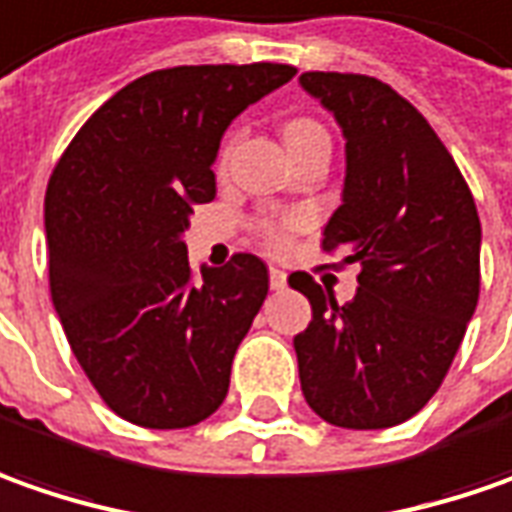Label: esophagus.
I'll use <instances>...</instances> for the list:
<instances>
[{"label": "esophagus", "instance_id": "34e87169", "mask_svg": "<svg viewBox=\"0 0 512 512\" xmlns=\"http://www.w3.org/2000/svg\"><path fill=\"white\" fill-rule=\"evenodd\" d=\"M269 283H272L274 291H283L286 289V272H283V269H277V266H272V269H269Z\"/></svg>", "mask_w": 512, "mask_h": 512}]
</instances>
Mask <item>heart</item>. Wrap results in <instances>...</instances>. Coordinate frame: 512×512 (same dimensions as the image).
<instances>
[{"label":"heart","mask_w":512,"mask_h":512,"mask_svg":"<svg viewBox=\"0 0 512 512\" xmlns=\"http://www.w3.org/2000/svg\"><path fill=\"white\" fill-rule=\"evenodd\" d=\"M317 135H326V130H323L317 121H311V118H294V121H289V124L283 127L286 147H297V144H303V141H309V138H317ZM226 152H223V158H226ZM303 226H306V218H303V215H289V218L266 221L260 226V232H263L266 243L277 249V246H286L291 235H294L297 229H303Z\"/></svg>","instance_id":"obj_1"}]
</instances>
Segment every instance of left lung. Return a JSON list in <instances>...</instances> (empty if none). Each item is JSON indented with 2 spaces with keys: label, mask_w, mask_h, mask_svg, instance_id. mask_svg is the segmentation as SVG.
<instances>
[{
  "label": "left lung",
  "mask_w": 512,
  "mask_h": 512,
  "mask_svg": "<svg viewBox=\"0 0 512 512\" xmlns=\"http://www.w3.org/2000/svg\"><path fill=\"white\" fill-rule=\"evenodd\" d=\"M345 138L343 203L323 249L360 263L337 303L306 272L311 323L294 337L309 408L337 428H391L436 394L479 300L482 223L439 135L388 84L357 73H303Z\"/></svg>",
  "instance_id": "obj_1"
}]
</instances>
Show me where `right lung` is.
<instances>
[{"label":"right lung","mask_w":512,"mask_h":512,"mask_svg":"<svg viewBox=\"0 0 512 512\" xmlns=\"http://www.w3.org/2000/svg\"><path fill=\"white\" fill-rule=\"evenodd\" d=\"M291 64L155 70L87 118L45 195L50 294L67 343L115 414L175 431L212 416L269 291V269L235 255L189 269L192 206L215 198L226 127L294 79Z\"/></svg>","instance_id":"right-lung-1"}]
</instances>
